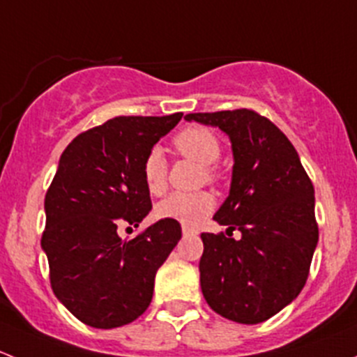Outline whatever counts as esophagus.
Wrapping results in <instances>:
<instances>
[{"label": "esophagus", "instance_id": "1", "mask_svg": "<svg viewBox=\"0 0 357 357\" xmlns=\"http://www.w3.org/2000/svg\"><path fill=\"white\" fill-rule=\"evenodd\" d=\"M181 229H183V235L185 236H190V235H197V229L195 228H192V226H186V225H183L181 226Z\"/></svg>", "mask_w": 357, "mask_h": 357}]
</instances>
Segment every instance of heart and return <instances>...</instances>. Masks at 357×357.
I'll return each instance as SVG.
<instances>
[{
	"mask_svg": "<svg viewBox=\"0 0 357 357\" xmlns=\"http://www.w3.org/2000/svg\"><path fill=\"white\" fill-rule=\"evenodd\" d=\"M174 149L183 157L192 158L202 167V181H215L219 178L215 160L221 155V143L218 136L205 128H186L174 138ZM143 181L152 195H162L167 188V164L160 149H152L146 153L142 165ZM215 199L208 192L171 193L157 205L155 212L160 219H172L186 226H197L212 212Z\"/></svg>",
	"mask_w": 357,
	"mask_h": 357,
	"instance_id": "1",
	"label": "heart"
}]
</instances>
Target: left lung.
Returning <instances> with one entry per match:
<instances>
[{"label":"left lung","mask_w":357,"mask_h":357,"mask_svg":"<svg viewBox=\"0 0 357 357\" xmlns=\"http://www.w3.org/2000/svg\"><path fill=\"white\" fill-rule=\"evenodd\" d=\"M229 136L233 176L214 219L242 238L202 233L200 287L222 318L257 325L304 289L318 245L314 186L290 139L248 109L188 114Z\"/></svg>","instance_id":"left-lung-1"}]
</instances>
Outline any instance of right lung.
Returning a JSON list of instances; mask_svg holds the SVG:
<instances>
[{"label": "right lung", "mask_w": 357, "mask_h": 357, "mask_svg": "<svg viewBox=\"0 0 357 357\" xmlns=\"http://www.w3.org/2000/svg\"><path fill=\"white\" fill-rule=\"evenodd\" d=\"M181 117L110 119L75 136L60 157L46 192L41 247L56 298L84 325H128L152 302L157 269L181 238V226L160 219L131 240L117 228H136L152 211L143 160Z\"/></svg>", "instance_id": "right-lung-1"}]
</instances>
